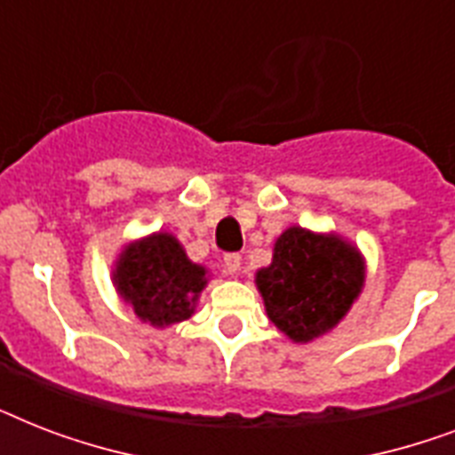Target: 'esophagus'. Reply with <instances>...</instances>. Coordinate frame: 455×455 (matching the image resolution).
<instances>
[{
	"label": "esophagus",
	"instance_id": "34e87169",
	"mask_svg": "<svg viewBox=\"0 0 455 455\" xmlns=\"http://www.w3.org/2000/svg\"><path fill=\"white\" fill-rule=\"evenodd\" d=\"M224 271L231 274V276L241 271V255H238V252H228V255H224Z\"/></svg>",
	"mask_w": 455,
	"mask_h": 455
}]
</instances>
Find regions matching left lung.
<instances>
[{"label":"left lung","instance_id":"8db88e82","mask_svg":"<svg viewBox=\"0 0 455 455\" xmlns=\"http://www.w3.org/2000/svg\"><path fill=\"white\" fill-rule=\"evenodd\" d=\"M363 285L359 250L338 235L291 227L278 235L274 259L257 271L267 316L295 342L323 335L342 321Z\"/></svg>","mask_w":455,"mask_h":455}]
</instances>
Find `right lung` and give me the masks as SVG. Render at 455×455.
<instances>
[{
  "instance_id": "add662e5",
  "label": "right lung",
  "mask_w": 455,
  "mask_h": 455,
  "mask_svg": "<svg viewBox=\"0 0 455 455\" xmlns=\"http://www.w3.org/2000/svg\"><path fill=\"white\" fill-rule=\"evenodd\" d=\"M117 292L141 321L156 328L186 321L205 288V267L193 264L170 234H153L123 250L116 271Z\"/></svg>"
}]
</instances>
